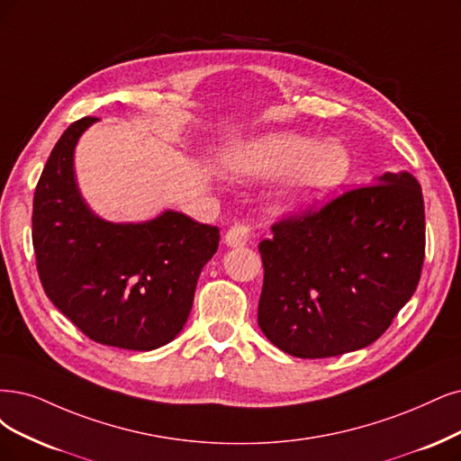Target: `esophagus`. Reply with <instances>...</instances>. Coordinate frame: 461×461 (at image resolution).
Returning a JSON list of instances; mask_svg holds the SVG:
<instances>
[{
	"mask_svg": "<svg viewBox=\"0 0 461 461\" xmlns=\"http://www.w3.org/2000/svg\"><path fill=\"white\" fill-rule=\"evenodd\" d=\"M252 240V228L247 221H235V224L226 231V245L228 247H245Z\"/></svg>",
	"mask_w": 461,
	"mask_h": 461,
	"instance_id": "esophagus-1",
	"label": "esophagus"
}]
</instances>
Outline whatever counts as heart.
<instances>
[{
	"instance_id": "obj_1",
	"label": "heart",
	"mask_w": 461,
	"mask_h": 461,
	"mask_svg": "<svg viewBox=\"0 0 461 461\" xmlns=\"http://www.w3.org/2000/svg\"><path fill=\"white\" fill-rule=\"evenodd\" d=\"M235 173L277 176L286 173L279 194L285 209H300L327 195L351 170L348 148L338 140H315L296 132L266 134L230 156Z\"/></svg>"
}]
</instances>
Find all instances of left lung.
Segmentation results:
<instances>
[{"mask_svg": "<svg viewBox=\"0 0 461 461\" xmlns=\"http://www.w3.org/2000/svg\"><path fill=\"white\" fill-rule=\"evenodd\" d=\"M258 245L264 285L258 325L300 359L370 346L420 283L423 195L411 173H385L271 226Z\"/></svg>", "mask_w": 461, "mask_h": 461, "instance_id": "8db88e82", "label": "left lung"}]
</instances>
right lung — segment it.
<instances>
[{"instance_id":"obj_1","label":"right lung","mask_w":461,"mask_h":461,"mask_svg":"<svg viewBox=\"0 0 461 461\" xmlns=\"http://www.w3.org/2000/svg\"><path fill=\"white\" fill-rule=\"evenodd\" d=\"M95 122L83 117L64 131L36 185L38 274L49 300L87 338L122 349H158L185 325L220 230L175 211L144 224L98 218L74 176L76 144Z\"/></svg>"}]
</instances>
